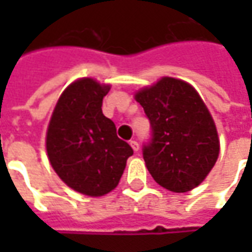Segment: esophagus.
I'll list each match as a JSON object with an SVG mask.
<instances>
[{
	"label": "esophagus",
	"mask_w": 252,
	"mask_h": 252,
	"mask_svg": "<svg viewBox=\"0 0 252 252\" xmlns=\"http://www.w3.org/2000/svg\"><path fill=\"white\" fill-rule=\"evenodd\" d=\"M130 146H131V149L134 151H139V149H140V146H139V143L136 140H130Z\"/></svg>",
	"instance_id": "esophagus-1"
}]
</instances>
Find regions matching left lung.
<instances>
[{
	"mask_svg": "<svg viewBox=\"0 0 252 252\" xmlns=\"http://www.w3.org/2000/svg\"><path fill=\"white\" fill-rule=\"evenodd\" d=\"M150 121L143 158L154 181L171 192H188L206 178L219 157L215 122L193 87L164 77L136 94Z\"/></svg>",
	"mask_w": 252,
	"mask_h": 252,
	"instance_id": "left-lung-1",
	"label": "left lung"
}]
</instances>
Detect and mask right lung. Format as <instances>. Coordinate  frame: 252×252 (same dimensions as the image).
I'll return each instance as SVG.
<instances>
[{
  "instance_id": "1",
  "label": "right lung",
  "mask_w": 252,
  "mask_h": 252,
  "mask_svg": "<svg viewBox=\"0 0 252 252\" xmlns=\"http://www.w3.org/2000/svg\"><path fill=\"white\" fill-rule=\"evenodd\" d=\"M109 85L83 78L65 88L54 108L46 149L57 175L74 190L102 196L119 184L130 146L118 137L115 123L102 113Z\"/></svg>"
}]
</instances>
